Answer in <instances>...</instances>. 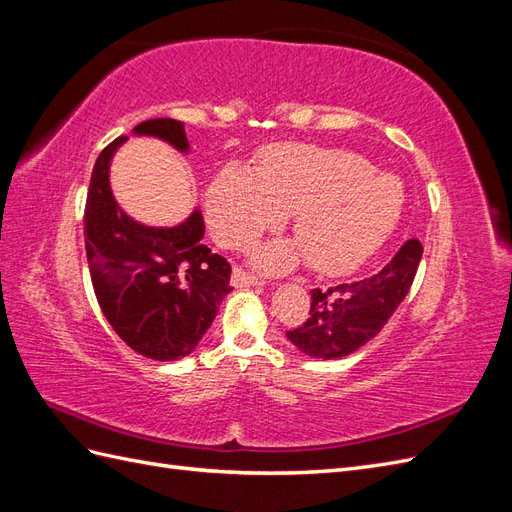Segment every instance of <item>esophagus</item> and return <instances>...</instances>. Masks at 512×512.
Segmentation results:
<instances>
[{"label":"esophagus","mask_w":512,"mask_h":512,"mask_svg":"<svg viewBox=\"0 0 512 512\" xmlns=\"http://www.w3.org/2000/svg\"><path fill=\"white\" fill-rule=\"evenodd\" d=\"M262 282V277H258V275H254V273H250V271H245V269H241V267H237L235 271H232V284L235 286H260Z\"/></svg>","instance_id":"esophagus-1"}]
</instances>
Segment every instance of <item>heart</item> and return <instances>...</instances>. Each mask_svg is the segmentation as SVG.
Segmentation results:
<instances>
[{
  "label": "heart",
  "instance_id": "heart-1",
  "mask_svg": "<svg viewBox=\"0 0 512 512\" xmlns=\"http://www.w3.org/2000/svg\"><path fill=\"white\" fill-rule=\"evenodd\" d=\"M404 188L350 151L314 145L277 147L258 175L226 168L207 194L209 224L224 245L245 247L294 213L297 243H273L258 265L282 271L305 254L320 273H342L374 254L404 211Z\"/></svg>",
  "mask_w": 512,
  "mask_h": 512
}]
</instances>
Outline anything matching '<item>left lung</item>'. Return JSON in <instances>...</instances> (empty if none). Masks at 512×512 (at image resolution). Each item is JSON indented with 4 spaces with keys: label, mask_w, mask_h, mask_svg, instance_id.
<instances>
[{
    "label": "left lung",
    "mask_w": 512,
    "mask_h": 512,
    "mask_svg": "<svg viewBox=\"0 0 512 512\" xmlns=\"http://www.w3.org/2000/svg\"><path fill=\"white\" fill-rule=\"evenodd\" d=\"M423 243L408 239L378 273L359 282L339 284L329 290H312L309 318L301 327L286 331L290 342L316 359H339L376 337L395 309L406 299Z\"/></svg>",
    "instance_id": "obj_1"
}]
</instances>
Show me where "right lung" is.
<instances>
[{
  "mask_svg": "<svg viewBox=\"0 0 512 512\" xmlns=\"http://www.w3.org/2000/svg\"><path fill=\"white\" fill-rule=\"evenodd\" d=\"M134 134L190 149L177 119L143 121ZM126 138L102 149L89 181L85 250L91 284L102 314L134 352L153 361H177L198 346L232 290L230 262L203 243L200 211L173 228L138 224L121 211L108 168Z\"/></svg>",
  "mask_w": 512,
  "mask_h": 512,
  "instance_id": "obj_1",
  "label": "right lung"
}]
</instances>
